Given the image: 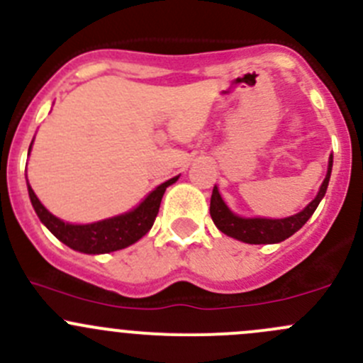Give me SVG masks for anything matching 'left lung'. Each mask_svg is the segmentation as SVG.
Here are the masks:
<instances>
[{
  "instance_id": "1",
  "label": "left lung",
  "mask_w": 363,
  "mask_h": 363,
  "mask_svg": "<svg viewBox=\"0 0 363 363\" xmlns=\"http://www.w3.org/2000/svg\"><path fill=\"white\" fill-rule=\"evenodd\" d=\"M332 164H333V159L330 157L328 173H326L325 182H323L321 189H319L318 196L314 197V201H311V204H308L305 210L300 211V213L293 215V217L242 218L238 217V215L231 213V210H229V208L225 206L224 201H222L217 186H213V192H211V201H210L211 220L215 222V225H217L224 235L240 240V242L254 243V245H259V243L282 242V240L295 235V233L302 228L305 222L311 218V215L315 211L319 201H321L323 196L326 194V186H328V182H330V173H332Z\"/></svg>"
}]
</instances>
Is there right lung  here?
<instances>
[{"instance_id": "right-lung-1", "label": "right lung", "mask_w": 363, "mask_h": 363, "mask_svg": "<svg viewBox=\"0 0 363 363\" xmlns=\"http://www.w3.org/2000/svg\"><path fill=\"white\" fill-rule=\"evenodd\" d=\"M31 150V146H30ZM178 180L171 178L162 185L157 186L135 210L128 211L125 215H118V217L107 218V220L93 222V224L84 225H74L67 224V222L60 220L55 215L49 213L44 208V204L38 201L35 196L33 189L28 183V192H30L31 204H33L35 211H37L38 218L45 224V228L60 240L65 245L70 249L79 250L84 254H106L113 252V250L125 249V247L132 245L138 242L139 238L146 235L152 229L153 222H155L157 213H159L160 201H162L164 192L171 183Z\"/></svg>"}]
</instances>
